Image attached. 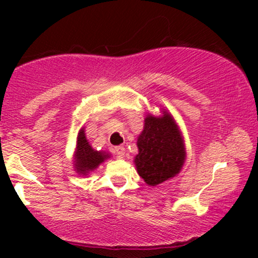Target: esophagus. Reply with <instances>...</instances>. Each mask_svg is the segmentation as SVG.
I'll list each match as a JSON object with an SVG mask.
<instances>
[{"instance_id": "esophagus-1", "label": "esophagus", "mask_w": 258, "mask_h": 258, "mask_svg": "<svg viewBox=\"0 0 258 258\" xmlns=\"http://www.w3.org/2000/svg\"><path fill=\"white\" fill-rule=\"evenodd\" d=\"M115 153L116 155H117V157L119 158H123L124 157V154H125V148L124 147H116L115 148Z\"/></svg>"}]
</instances>
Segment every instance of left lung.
<instances>
[{"label":"left lung","mask_w":258,"mask_h":258,"mask_svg":"<svg viewBox=\"0 0 258 258\" xmlns=\"http://www.w3.org/2000/svg\"><path fill=\"white\" fill-rule=\"evenodd\" d=\"M144 130L137 140L135 164L148 185H157L181 170L185 150L178 126L168 112L163 117L147 116Z\"/></svg>","instance_id":"1"}]
</instances>
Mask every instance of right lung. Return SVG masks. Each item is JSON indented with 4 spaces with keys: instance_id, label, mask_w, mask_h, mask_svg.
I'll return each mask as SVG.
<instances>
[{
    "instance_id": "1",
    "label": "right lung",
    "mask_w": 258,
    "mask_h": 258,
    "mask_svg": "<svg viewBox=\"0 0 258 258\" xmlns=\"http://www.w3.org/2000/svg\"><path fill=\"white\" fill-rule=\"evenodd\" d=\"M108 154L102 151L94 150L86 139L84 130L81 129L77 137V147L75 154V167L77 172L87 175L88 172L96 169L100 163L105 158H108Z\"/></svg>"
}]
</instances>
